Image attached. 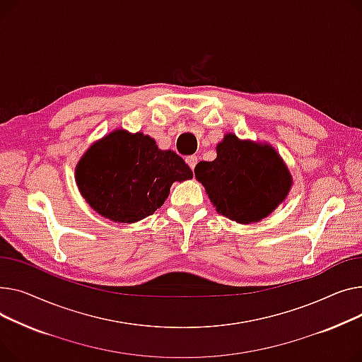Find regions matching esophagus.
I'll list each match as a JSON object with an SVG mask.
<instances>
[{"label":"esophagus","instance_id":"1","mask_svg":"<svg viewBox=\"0 0 362 362\" xmlns=\"http://www.w3.org/2000/svg\"><path fill=\"white\" fill-rule=\"evenodd\" d=\"M197 160H199V158H197L196 155H189V156H187V158H185V162L188 163V166H189L191 169H194V168H196Z\"/></svg>","mask_w":362,"mask_h":362}]
</instances>
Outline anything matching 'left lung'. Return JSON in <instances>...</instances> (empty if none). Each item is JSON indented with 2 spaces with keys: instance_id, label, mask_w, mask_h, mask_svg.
<instances>
[{
  "instance_id": "left-lung-1",
  "label": "left lung",
  "mask_w": 362,
  "mask_h": 362,
  "mask_svg": "<svg viewBox=\"0 0 362 362\" xmlns=\"http://www.w3.org/2000/svg\"><path fill=\"white\" fill-rule=\"evenodd\" d=\"M216 159L194 168L218 214L238 223L269 216L288 196L292 177L270 144L226 134L216 146Z\"/></svg>"
}]
</instances>
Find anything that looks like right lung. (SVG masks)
<instances>
[{"label": "right lung", "mask_w": 362, "mask_h": 362, "mask_svg": "<svg viewBox=\"0 0 362 362\" xmlns=\"http://www.w3.org/2000/svg\"><path fill=\"white\" fill-rule=\"evenodd\" d=\"M189 178L193 173L175 152L160 151L152 137L125 130L93 143L76 166V182L84 200L118 223L153 215L173 182Z\"/></svg>", "instance_id": "obj_1"}]
</instances>
